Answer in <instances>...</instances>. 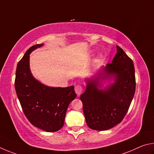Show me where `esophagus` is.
<instances>
[{"mask_svg": "<svg viewBox=\"0 0 154 154\" xmlns=\"http://www.w3.org/2000/svg\"><path fill=\"white\" fill-rule=\"evenodd\" d=\"M74 90H75V93L77 94V95H80L82 92L83 88H82L81 85H77V86H75V87Z\"/></svg>", "mask_w": 154, "mask_h": 154, "instance_id": "esophagus-1", "label": "esophagus"}]
</instances>
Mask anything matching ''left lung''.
Returning <instances> with one entry per match:
<instances>
[{
  "label": "left lung",
  "instance_id": "obj_1",
  "mask_svg": "<svg viewBox=\"0 0 154 154\" xmlns=\"http://www.w3.org/2000/svg\"><path fill=\"white\" fill-rule=\"evenodd\" d=\"M103 70L105 74H99L96 80H88L86 91L80 97L87 125L96 131L108 130L122 122L136 88L133 61L119 46L112 63H107ZM102 74H114L116 77L115 84L104 91L97 88Z\"/></svg>",
  "mask_w": 154,
  "mask_h": 154
}]
</instances>
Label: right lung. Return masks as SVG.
<instances>
[{
    "label": "right lung",
    "instance_id": "add662e5",
    "mask_svg": "<svg viewBox=\"0 0 154 154\" xmlns=\"http://www.w3.org/2000/svg\"><path fill=\"white\" fill-rule=\"evenodd\" d=\"M42 46H32L18 62L15 88L21 108L29 122L41 130L56 132L63 127L67 107L76 94L74 86L48 87L34 79L29 70V53Z\"/></svg>",
    "mask_w": 154,
    "mask_h": 154
}]
</instances>
